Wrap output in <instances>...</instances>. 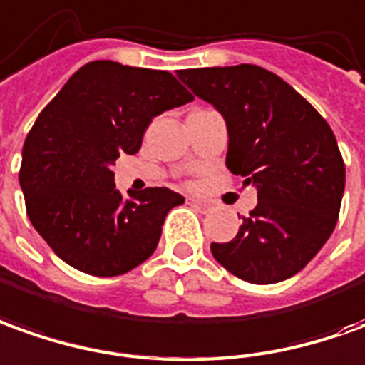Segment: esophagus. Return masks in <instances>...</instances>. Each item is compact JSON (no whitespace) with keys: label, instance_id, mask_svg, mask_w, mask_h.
<instances>
[{"label":"esophagus","instance_id":"1","mask_svg":"<svg viewBox=\"0 0 365 365\" xmlns=\"http://www.w3.org/2000/svg\"><path fill=\"white\" fill-rule=\"evenodd\" d=\"M188 205L197 207L198 210H202V212H208V210H215L216 208L215 200H208V198H198V197L188 198Z\"/></svg>","mask_w":365,"mask_h":365}]
</instances>
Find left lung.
I'll use <instances>...</instances> for the list:
<instances>
[{
	"label": "left lung",
	"instance_id": "left-lung-1",
	"mask_svg": "<svg viewBox=\"0 0 365 365\" xmlns=\"http://www.w3.org/2000/svg\"><path fill=\"white\" fill-rule=\"evenodd\" d=\"M177 75L225 117L226 167L258 190V205L242 216L238 235L210 245L216 262L252 284L300 272L340 215L346 167L330 125L294 87L258 65Z\"/></svg>",
	"mask_w": 365,
	"mask_h": 365
}]
</instances>
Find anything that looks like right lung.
<instances>
[{"label": "right lung", "instance_id": "add662e5", "mask_svg": "<svg viewBox=\"0 0 365 365\" xmlns=\"http://www.w3.org/2000/svg\"><path fill=\"white\" fill-rule=\"evenodd\" d=\"M188 101L173 73L91 61L39 113L19 185L31 225L63 262L119 276L155 252L165 216L185 198L165 187L123 197L110 167L140 149L153 117Z\"/></svg>", "mask_w": 365, "mask_h": 365}]
</instances>
